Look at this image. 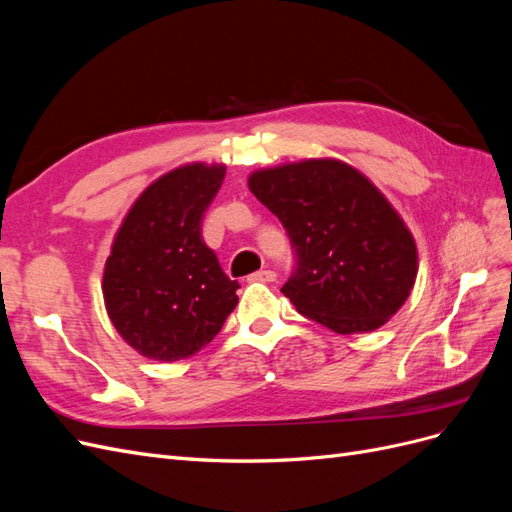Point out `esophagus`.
<instances>
[{"label":"esophagus","instance_id":"1","mask_svg":"<svg viewBox=\"0 0 512 512\" xmlns=\"http://www.w3.org/2000/svg\"><path fill=\"white\" fill-rule=\"evenodd\" d=\"M252 280L254 282H275L277 280V273L271 271V269H262V271L252 275Z\"/></svg>","mask_w":512,"mask_h":512}]
</instances>
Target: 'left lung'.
Masks as SVG:
<instances>
[{
	"label": "left lung",
	"mask_w": 512,
	"mask_h": 512,
	"mask_svg": "<svg viewBox=\"0 0 512 512\" xmlns=\"http://www.w3.org/2000/svg\"><path fill=\"white\" fill-rule=\"evenodd\" d=\"M294 254L284 297L335 333L374 331L404 305L416 245L374 183L337 160H307L250 177Z\"/></svg>",
	"instance_id": "1"
}]
</instances>
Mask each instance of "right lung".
Listing matches in <instances>:
<instances>
[{"label":"right lung","mask_w":512,"mask_h":512,"mask_svg":"<svg viewBox=\"0 0 512 512\" xmlns=\"http://www.w3.org/2000/svg\"><path fill=\"white\" fill-rule=\"evenodd\" d=\"M224 166L190 164L136 200L104 269L106 312L119 335L153 361H181L205 348L235 309L239 282L203 239V218Z\"/></svg>","instance_id":"obj_1"}]
</instances>
